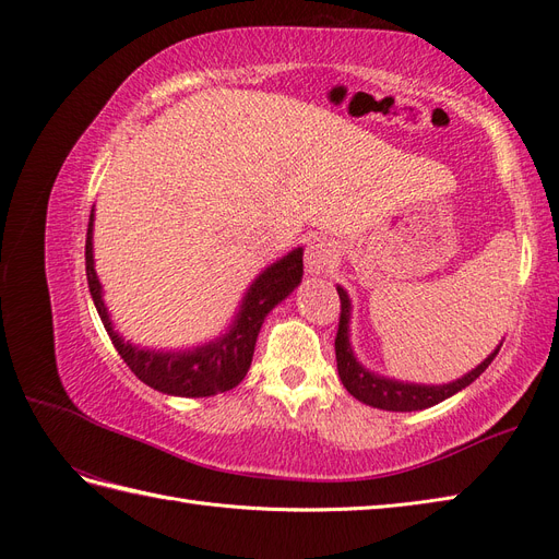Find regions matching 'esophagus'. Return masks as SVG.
Masks as SVG:
<instances>
[{
  "label": "esophagus",
  "mask_w": 559,
  "mask_h": 559,
  "mask_svg": "<svg viewBox=\"0 0 559 559\" xmlns=\"http://www.w3.org/2000/svg\"><path fill=\"white\" fill-rule=\"evenodd\" d=\"M336 246L330 239H313L309 246H306L304 262H306V272L309 274H325L334 266L336 262Z\"/></svg>",
  "instance_id": "esophagus-1"
}]
</instances>
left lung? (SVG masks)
<instances>
[{
  "label": "left lung",
  "instance_id": "left-lung-1",
  "mask_svg": "<svg viewBox=\"0 0 559 559\" xmlns=\"http://www.w3.org/2000/svg\"><path fill=\"white\" fill-rule=\"evenodd\" d=\"M338 299H341V313H338V330L334 338V350H336V367L344 388L353 394L355 400L365 402L373 408L383 411H420L435 406L448 397H453L455 392L474 383L476 378L492 365L499 348L488 355L485 362H480L474 371L457 378L455 383L448 385H413V383H400L390 381V378H381L371 371H367L362 365L357 362L350 344H348V320H350V299L344 293V287H336Z\"/></svg>",
  "mask_w": 559,
  "mask_h": 559
}]
</instances>
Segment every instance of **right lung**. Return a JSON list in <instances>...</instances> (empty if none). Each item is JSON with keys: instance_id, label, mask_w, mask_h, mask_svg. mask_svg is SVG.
Listing matches in <instances>:
<instances>
[{"instance_id": "add662e5", "label": "right lung", "mask_w": 559, "mask_h": 559, "mask_svg": "<svg viewBox=\"0 0 559 559\" xmlns=\"http://www.w3.org/2000/svg\"><path fill=\"white\" fill-rule=\"evenodd\" d=\"M85 274L90 295H93L97 313L104 322L106 332L111 336V344L116 346L118 355L124 359V365L132 369L139 381L159 392L176 394V397H211V394L227 392L243 381L250 362H253L255 341L264 316L299 285L304 274V262L301 248H297L290 255H285L283 260L269 266L266 272L260 274V278L250 285V290L241 304V313L234 320V328L229 330V334L213 341L209 346L188 353L141 350L132 344H124L118 332H114L109 313H106V306L102 301V285L95 274L93 213H90L85 237Z\"/></svg>"}]
</instances>
